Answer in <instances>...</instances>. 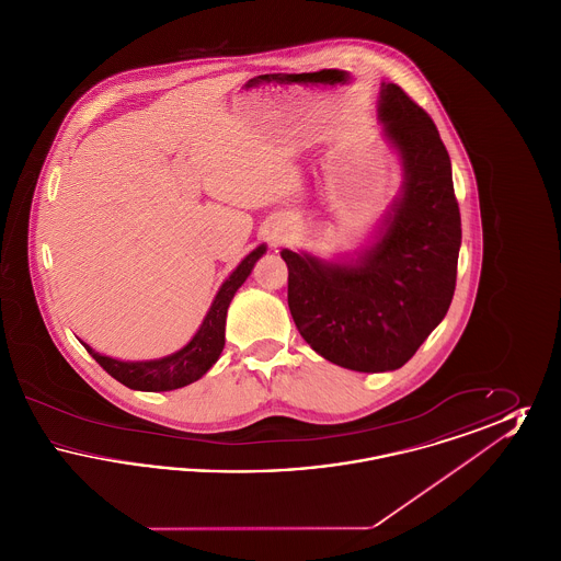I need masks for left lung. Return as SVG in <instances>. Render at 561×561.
<instances>
[{"mask_svg": "<svg viewBox=\"0 0 561 561\" xmlns=\"http://www.w3.org/2000/svg\"><path fill=\"white\" fill-rule=\"evenodd\" d=\"M380 122L405 172L382 238L355 265L282 252L300 336L355 373L398 370L425 343L450 309L460 248L450 156L427 111L387 83Z\"/></svg>", "mask_w": 561, "mask_h": 561, "instance_id": "left-lung-1", "label": "left lung"}]
</instances>
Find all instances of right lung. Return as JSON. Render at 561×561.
<instances>
[{
  "label": "right lung",
  "mask_w": 561,
  "mask_h": 561,
  "mask_svg": "<svg viewBox=\"0 0 561 561\" xmlns=\"http://www.w3.org/2000/svg\"><path fill=\"white\" fill-rule=\"evenodd\" d=\"M263 254H265V245L256 248L241 261L240 267L236 268L229 275V279L220 286L197 334L191 339L187 347L176 351L174 355L153 359V362H117L107 355H99L85 343L83 347L99 362V366L105 373L136 391H172V389L185 387L188 382L202 378L218 359L220 351L225 347V320H227L229 302L241 284L245 282V277L250 275L254 263Z\"/></svg>",
  "instance_id": "add662e5"
}]
</instances>
